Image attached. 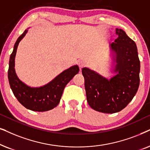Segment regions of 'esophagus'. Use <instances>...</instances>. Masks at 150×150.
Wrapping results in <instances>:
<instances>
[{"label": "esophagus", "instance_id": "34e87169", "mask_svg": "<svg viewBox=\"0 0 150 150\" xmlns=\"http://www.w3.org/2000/svg\"><path fill=\"white\" fill-rule=\"evenodd\" d=\"M79 69H80V70H81V69H82V68H83L85 67V63L83 62V61H80V62H79Z\"/></svg>", "mask_w": 150, "mask_h": 150}]
</instances>
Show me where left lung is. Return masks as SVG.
I'll return each mask as SVG.
<instances>
[{
	"instance_id": "1",
	"label": "left lung",
	"mask_w": 150,
	"mask_h": 150,
	"mask_svg": "<svg viewBox=\"0 0 150 150\" xmlns=\"http://www.w3.org/2000/svg\"><path fill=\"white\" fill-rule=\"evenodd\" d=\"M118 38L110 44L113 61V72L110 79L88 68L81 70L84 77L87 101L96 111L115 113L132 100L139 86L140 61L136 43L121 29H116Z\"/></svg>"
}]
</instances>
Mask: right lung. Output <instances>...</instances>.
Returning <instances> with one entry per match:
<instances>
[{"instance_id": "obj_1", "label": "right lung", "mask_w": 150, "mask_h": 150, "mask_svg": "<svg viewBox=\"0 0 150 150\" xmlns=\"http://www.w3.org/2000/svg\"><path fill=\"white\" fill-rule=\"evenodd\" d=\"M28 30L17 39L10 55L8 79L11 89L18 100L26 108L33 111L45 112L54 108L59 104L66 85L79 73L77 65L70 67L59 74L53 80L40 87H30L21 81L15 71V57L17 48Z\"/></svg>"}]
</instances>
